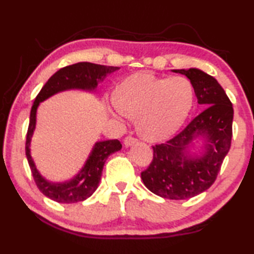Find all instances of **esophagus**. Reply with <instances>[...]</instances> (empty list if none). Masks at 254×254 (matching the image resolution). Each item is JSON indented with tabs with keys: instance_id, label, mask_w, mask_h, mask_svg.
<instances>
[{
	"instance_id": "obj_1",
	"label": "esophagus",
	"mask_w": 254,
	"mask_h": 254,
	"mask_svg": "<svg viewBox=\"0 0 254 254\" xmlns=\"http://www.w3.org/2000/svg\"><path fill=\"white\" fill-rule=\"evenodd\" d=\"M136 142H137V139H135V137H133L131 135L126 136V139H124V145H126L127 148V147H131L132 144H134Z\"/></svg>"
}]
</instances>
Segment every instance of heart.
I'll use <instances>...</instances> for the list:
<instances>
[{
	"mask_svg": "<svg viewBox=\"0 0 254 254\" xmlns=\"http://www.w3.org/2000/svg\"><path fill=\"white\" fill-rule=\"evenodd\" d=\"M194 102V88L182 76L160 78L150 72L128 76L114 94L115 114L137 118L141 135L150 141L167 139L177 132Z\"/></svg>",
	"mask_w": 254,
	"mask_h": 254,
	"instance_id": "b5f03b06",
	"label": "heart"
}]
</instances>
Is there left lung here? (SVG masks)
I'll return each mask as SVG.
<instances>
[{
    "label": "left lung",
    "mask_w": 254,
    "mask_h": 254,
    "mask_svg": "<svg viewBox=\"0 0 254 254\" xmlns=\"http://www.w3.org/2000/svg\"><path fill=\"white\" fill-rule=\"evenodd\" d=\"M173 71L187 76L197 102L205 109L173 139L153 145V159L141 178L153 194L179 200L199 195L214 184L231 148L234 112L230 98L213 76L197 68ZM197 136L204 139L200 157L190 156L187 150Z\"/></svg>",
    "instance_id": "left-lung-1"
}]
</instances>
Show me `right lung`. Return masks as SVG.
<instances>
[{"instance_id":"add662e5","label":"right lung","mask_w":254,"mask_h":254,"mask_svg":"<svg viewBox=\"0 0 254 254\" xmlns=\"http://www.w3.org/2000/svg\"><path fill=\"white\" fill-rule=\"evenodd\" d=\"M118 69H120V67L96 65L92 63H77L74 65L66 66L50 77L33 102L31 112H30L27 140H25V156H27L37 187L45 196L57 203L71 204L83 201L91 197L100 184L106 159L110 154L121 150L122 144L119 140L98 141L94 145L84 167L74 178L65 183L48 182L37 170L30 154V142H31L34 127H36L38 106L40 102L53 96L54 94L67 91V89L94 91L98 81L103 80L106 75Z\"/></svg>"}]
</instances>
